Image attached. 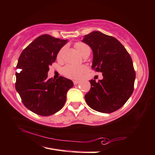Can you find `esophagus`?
<instances>
[{
  "label": "esophagus",
  "mask_w": 155,
  "mask_h": 155,
  "mask_svg": "<svg viewBox=\"0 0 155 155\" xmlns=\"http://www.w3.org/2000/svg\"><path fill=\"white\" fill-rule=\"evenodd\" d=\"M79 83H80L79 81H76V80L73 81V83H74V85H77V84Z\"/></svg>",
  "instance_id": "esophagus-1"
}]
</instances>
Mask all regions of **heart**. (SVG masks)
I'll return each mask as SVG.
<instances>
[{
	"label": "heart",
	"instance_id": "1",
	"mask_svg": "<svg viewBox=\"0 0 155 155\" xmlns=\"http://www.w3.org/2000/svg\"><path fill=\"white\" fill-rule=\"evenodd\" d=\"M75 48L78 50L81 55L85 57V55H89L90 53V47L87 44L82 43V42H77L74 44ZM66 47H63L59 51L58 53V58L61 59L65 51ZM87 68L85 66H74V65H66L61 70L62 74L66 77L72 78V79H78L80 78L83 74L87 72Z\"/></svg>",
	"mask_w": 155,
	"mask_h": 155
}]
</instances>
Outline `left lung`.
Wrapping results in <instances>:
<instances>
[{"mask_svg": "<svg viewBox=\"0 0 155 155\" xmlns=\"http://www.w3.org/2000/svg\"><path fill=\"white\" fill-rule=\"evenodd\" d=\"M91 47V68L102 72L103 79L89 81L91 89L85 95L89 107L103 113H111L125 104L134 89L136 72L130 55L113 36L94 31L84 36Z\"/></svg>", "mask_w": 155, "mask_h": 155, "instance_id": "obj_1", "label": "left lung"}]
</instances>
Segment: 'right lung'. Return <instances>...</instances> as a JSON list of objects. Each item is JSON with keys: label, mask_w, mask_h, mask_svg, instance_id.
<instances>
[{"label": "right lung", "mask_w": 155, "mask_h": 155, "mask_svg": "<svg viewBox=\"0 0 155 155\" xmlns=\"http://www.w3.org/2000/svg\"><path fill=\"white\" fill-rule=\"evenodd\" d=\"M67 40L49 35L36 38L19 56L15 89L28 109L41 116H49L63 108L72 81L63 77L48 78L49 66L55 62Z\"/></svg>", "instance_id": "1"}]
</instances>
